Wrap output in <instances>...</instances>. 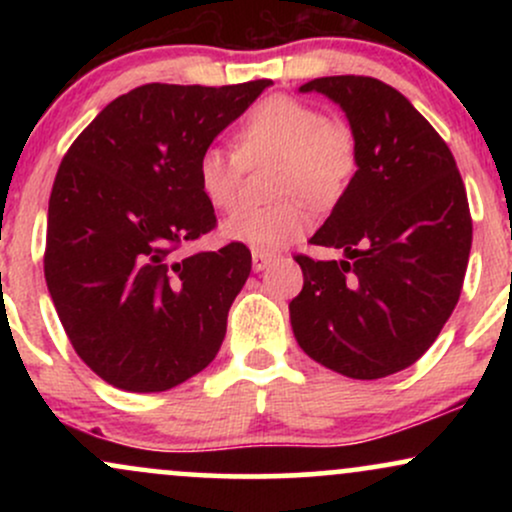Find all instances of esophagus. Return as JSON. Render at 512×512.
<instances>
[{"instance_id": "obj_1", "label": "esophagus", "mask_w": 512, "mask_h": 512, "mask_svg": "<svg viewBox=\"0 0 512 512\" xmlns=\"http://www.w3.org/2000/svg\"><path fill=\"white\" fill-rule=\"evenodd\" d=\"M272 262H274L272 252H260V250L252 252V269H255V272H262V269H267Z\"/></svg>"}]
</instances>
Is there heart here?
Returning <instances> with one entry per match:
<instances>
[{"instance_id":"b5f03b06","label":"heart","mask_w":512,"mask_h":512,"mask_svg":"<svg viewBox=\"0 0 512 512\" xmlns=\"http://www.w3.org/2000/svg\"><path fill=\"white\" fill-rule=\"evenodd\" d=\"M276 161L272 207H240L221 223L228 243L274 252L303 238L313 211L327 209L349 190L358 170L356 134L346 122L327 120L315 105L291 96H269L250 110L238 129V154L221 144L204 146L197 185L214 209L236 204L245 166Z\"/></svg>"}]
</instances>
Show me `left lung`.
Masks as SVG:
<instances>
[{
	"instance_id": "left-lung-1",
	"label": "left lung",
	"mask_w": 512,
	"mask_h": 512,
	"mask_svg": "<svg viewBox=\"0 0 512 512\" xmlns=\"http://www.w3.org/2000/svg\"><path fill=\"white\" fill-rule=\"evenodd\" d=\"M344 110L358 170L313 245L344 260L298 255L303 291L289 303L296 342L354 380L419 361L460 301L472 216L448 144L402 93L370 76H322L301 86Z\"/></svg>"
}]
</instances>
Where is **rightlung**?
Wrapping results in <instances>:
<instances>
[{
  "instance_id": "1",
  "label": "right lung",
  "mask_w": 512,
  "mask_h": 512,
  "mask_svg": "<svg viewBox=\"0 0 512 512\" xmlns=\"http://www.w3.org/2000/svg\"><path fill=\"white\" fill-rule=\"evenodd\" d=\"M269 84L139 86L105 105L62 158L45 281L74 351L105 383L163 392L219 354L250 250L173 252L216 226L199 154Z\"/></svg>"
}]
</instances>
